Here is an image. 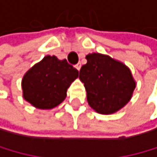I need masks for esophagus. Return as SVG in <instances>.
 I'll return each mask as SVG.
<instances>
[{"instance_id":"obj_1","label":"esophagus","mask_w":157,"mask_h":157,"mask_svg":"<svg viewBox=\"0 0 157 157\" xmlns=\"http://www.w3.org/2000/svg\"><path fill=\"white\" fill-rule=\"evenodd\" d=\"M80 67H82V64H80V63H78V64H77V65H75V69H77L78 71H79V70H80Z\"/></svg>"}]
</instances>
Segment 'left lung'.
Returning <instances> with one entry per match:
<instances>
[{
  "label": "left lung",
  "instance_id": "obj_1",
  "mask_svg": "<svg viewBox=\"0 0 157 157\" xmlns=\"http://www.w3.org/2000/svg\"><path fill=\"white\" fill-rule=\"evenodd\" d=\"M79 71L87 102L99 114H112L132 98L136 82L130 69L121 62L99 53L88 54Z\"/></svg>",
  "mask_w": 157,
  "mask_h": 157
}]
</instances>
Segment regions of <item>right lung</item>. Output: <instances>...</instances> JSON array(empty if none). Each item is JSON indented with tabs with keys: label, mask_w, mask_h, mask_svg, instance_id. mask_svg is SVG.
<instances>
[{
	"label": "right lung",
	"mask_w": 157,
	"mask_h": 157,
	"mask_svg": "<svg viewBox=\"0 0 157 157\" xmlns=\"http://www.w3.org/2000/svg\"><path fill=\"white\" fill-rule=\"evenodd\" d=\"M78 77V71L67 60L46 56L23 75V98L38 109H52L65 100L67 90Z\"/></svg>",
	"instance_id": "1"
}]
</instances>
